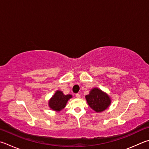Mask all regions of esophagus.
Segmentation results:
<instances>
[{
    "instance_id": "1",
    "label": "esophagus",
    "mask_w": 149,
    "mask_h": 149,
    "mask_svg": "<svg viewBox=\"0 0 149 149\" xmlns=\"http://www.w3.org/2000/svg\"><path fill=\"white\" fill-rule=\"evenodd\" d=\"M75 96H76L77 98H81V95L79 94H76V95H75Z\"/></svg>"
}]
</instances>
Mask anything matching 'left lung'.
Listing matches in <instances>:
<instances>
[{"label":"left lung","instance_id":"1","mask_svg":"<svg viewBox=\"0 0 149 149\" xmlns=\"http://www.w3.org/2000/svg\"><path fill=\"white\" fill-rule=\"evenodd\" d=\"M88 104L97 113L104 111L111 104V98L107 94L98 88H94L85 96Z\"/></svg>","mask_w":149,"mask_h":149}]
</instances>
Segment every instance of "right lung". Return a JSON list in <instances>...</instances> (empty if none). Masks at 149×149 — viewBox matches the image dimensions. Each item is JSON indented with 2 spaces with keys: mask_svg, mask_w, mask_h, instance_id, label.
Listing matches in <instances>:
<instances>
[{
  "mask_svg": "<svg viewBox=\"0 0 149 149\" xmlns=\"http://www.w3.org/2000/svg\"><path fill=\"white\" fill-rule=\"evenodd\" d=\"M72 98L71 94L64 95L61 91H56L54 95L49 100V106L55 111H61L66 105L68 101Z\"/></svg>",
  "mask_w": 149,
  "mask_h": 149,
  "instance_id": "obj_1",
  "label": "right lung"
}]
</instances>
